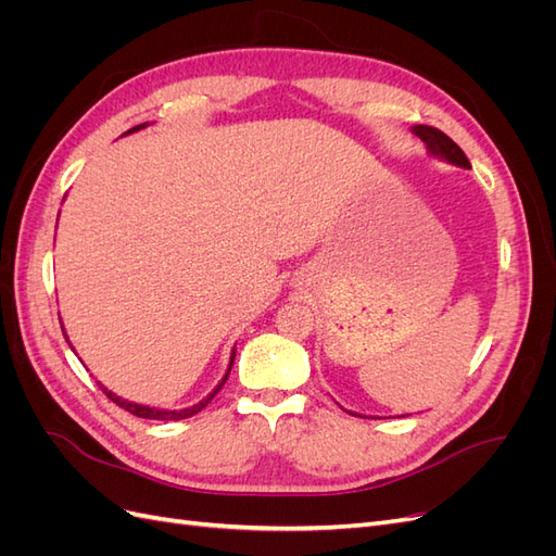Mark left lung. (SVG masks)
<instances>
[{
	"instance_id": "1",
	"label": "left lung",
	"mask_w": 556,
	"mask_h": 556,
	"mask_svg": "<svg viewBox=\"0 0 556 556\" xmlns=\"http://www.w3.org/2000/svg\"><path fill=\"white\" fill-rule=\"evenodd\" d=\"M413 134L415 137L422 139L427 143V150L439 160H445L450 164H457V166H464V169H470V162L468 157L464 155V150L454 143L447 134H443L441 129L435 127H429V125H415L413 127Z\"/></svg>"
}]
</instances>
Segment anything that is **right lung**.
<instances>
[{"label":"right lung","mask_w":556,"mask_h":556,"mask_svg":"<svg viewBox=\"0 0 556 556\" xmlns=\"http://www.w3.org/2000/svg\"><path fill=\"white\" fill-rule=\"evenodd\" d=\"M143 127H148V123H143V125H137V127H131L129 131H125V134H131V131H139V129H143ZM123 134V137H125ZM62 325V323H60ZM64 331V329H62ZM64 339H66V331H64ZM70 348H72V343H70ZM74 350V348H72ZM233 357H237V352L231 350V359H229V366H227V374H225V378L215 384V390L206 396V399H201L199 403H194V406H190V408H182V410H162V408H150V406H143V403H134V401H127V399H121V396H115L113 392H109L106 387L99 382V387H102V392L113 401V403H117V406L121 408H125L127 413H131V415H137V417H143V419H164V422H169V419H185V417H192V415H197L201 408H206L208 403L213 401V396L223 390V384H225V380H227V376H229V371H231V364H233Z\"/></svg>","instance_id":"right-lung-1"}]
</instances>
